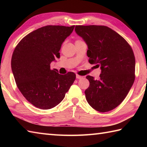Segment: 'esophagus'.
<instances>
[{
    "label": "esophagus",
    "instance_id": "1",
    "mask_svg": "<svg viewBox=\"0 0 147 147\" xmlns=\"http://www.w3.org/2000/svg\"><path fill=\"white\" fill-rule=\"evenodd\" d=\"M83 76H80V75H76V78L77 79H82V78H83Z\"/></svg>",
    "mask_w": 147,
    "mask_h": 147
}]
</instances>
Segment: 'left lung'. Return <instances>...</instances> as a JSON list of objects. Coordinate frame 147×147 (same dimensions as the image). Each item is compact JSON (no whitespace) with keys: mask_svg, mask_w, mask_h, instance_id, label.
I'll return each mask as SVG.
<instances>
[{"mask_svg":"<svg viewBox=\"0 0 147 147\" xmlns=\"http://www.w3.org/2000/svg\"><path fill=\"white\" fill-rule=\"evenodd\" d=\"M75 32L88 46L89 62L100 67L98 80L87 76V102L100 112L117 107L126 98L135 81V58L125 39L105 26H76Z\"/></svg>","mask_w":147,"mask_h":147,"instance_id":"8db88e82","label":"left lung"}]
</instances>
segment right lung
Wrapping results in <instances>:
<instances>
[{
    "mask_svg": "<svg viewBox=\"0 0 147 147\" xmlns=\"http://www.w3.org/2000/svg\"><path fill=\"white\" fill-rule=\"evenodd\" d=\"M74 26L48 25L28 34L16 47L11 59L12 71L18 88L37 108L50 109L64 99L76 79L73 72L60 74L51 63L60 58L61 45Z\"/></svg>",
    "mask_w": 147,
    "mask_h": 147,
    "instance_id": "right-lung-1",
    "label": "right lung"
}]
</instances>
